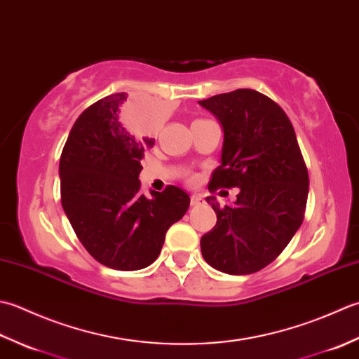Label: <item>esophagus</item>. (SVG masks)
<instances>
[{
  "label": "esophagus",
  "mask_w": 359,
  "mask_h": 359,
  "mask_svg": "<svg viewBox=\"0 0 359 359\" xmlns=\"http://www.w3.org/2000/svg\"><path fill=\"white\" fill-rule=\"evenodd\" d=\"M201 201H203V198H201V195H192L190 196V204H192V206H198V204H201Z\"/></svg>",
  "instance_id": "1"
}]
</instances>
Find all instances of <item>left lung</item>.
I'll return each instance as SVG.
<instances>
[{"instance_id": "left-lung-1", "label": "left lung", "mask_w": 359, "mask_h": 359, "mask_svg": "<svg viewBox=\"0 0 359 359\" xmlns=\"http://www.w3.org/2000/svg\"><path fill=\"white\" fill-rule=\"evenodd\" d=\"M200 105L224 131L222 164L209 190L240 189L232 206L206 198L217 224L201 237V254L222 273H257L279 257L304 222L310 181L294 128L279 104L248 88Z\"/></svg>"}]
</instances>
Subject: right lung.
I'll list each match as a JSON object with an SVG mask.
<instances>
[{"label":"right lung","instance_id":"obj_1","mask_svg":"<svg viewBox=\"0 0 359 359\" xmlns=\"http://www.w3.org/2000/svg\"><path fill=\"white\" fill-rule=\"evenodd\" d=\"M128 96L116 93L79 116L65 144L62 206L80 243L102 265L136 271L151 265L165 232L190 204L180 187L141 194V161L155 144L128 131Z\"/></svg>","mask_w":359,"mask_h":359}]
</instances>
